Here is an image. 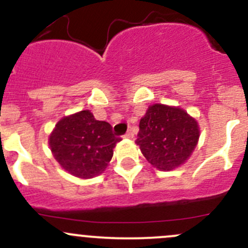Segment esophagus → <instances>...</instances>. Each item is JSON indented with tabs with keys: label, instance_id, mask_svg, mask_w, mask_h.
Returning a JSON list of instances; mask_svg holds the SVG:
<instances>
[{
	"label": "esophagus",
	"instance_id": "obj_1",
	"mask_svg": "<svg viewBox=\"0 0 248 248\" xmlns=\"http://www.w3.org/2000/svg\"><path fill=\"white\" fill-rule=\"evenodd\" d=\"M133 137H134V134H133V132H132V129H128V131L126 132V134H124V138L132 139Z\"/></svg>",
	"mask_w": 248,
	"mask_h": 248
}]
</instances>
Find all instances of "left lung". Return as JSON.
<instances>
[{"label": "left lung", "mask_w": 248, "mask_h": 248, "mask_svg": "<svg viewBox=\"0 0 248 248\" xmlns=\"http://www.w3.org/2000/svg\"><path fill=\"white\" fill-rule=\"evenodd\" d=\"M198 139V124L185 110L155 104L140 120L136 142L152 166L171 170L186 162Z\"/></svg>", "instance_id": "8db88e82"}]
</instances>
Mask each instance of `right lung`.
<instances>
[{"label": "right lung", "instance_id": "1", "mask_svg": "<svg viewBox=\"0 0 248 248\" xmlns=\"http://www.w3.org/2000/svg\"><path fill=\"white\" fill-rule=\"evenodd\" d=\"M120 140L110 124L82 110L57 122L49 144L62 168L74 176L89 179L106 169Z\"/></svg>", "mask_w": 248, "mask_h": 248}]
</instances>
